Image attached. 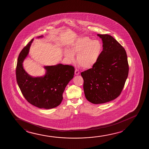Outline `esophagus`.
<instances>
[{
  "label": "esophagus",
  "mask_w": 149,
  "mask_h": 149,
  "mask_svg": "<svg viewBox=\"0 0 149 149\" xmlns=\"http://www.w3.org/2000/svg\"><path fill=\"white\" fill-rule=\"evenodd\" d=\"M75 74L76 75H79L80 74V72L79 71V70L76 69L75 70Z\"/></svg>",
  "instance_id": "34e87169"
}]
</instances>
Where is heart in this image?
Returning <instances> with one entry per match:
<instances>
[{
	"mask_svg": "<svg viewBox=\"0 0 149 149\" xmlns=\"http://www.w3.org/2000/svg\"><path fill=\"white\" fill-rule=\"evenodd\" d=\"M102 51V45L99 41L84 37L78 38L72 45L71 51H65V55L70 59L74 60V54H77L78 64L84 69H89L96 63Z\"/></svg>",
	"mask_w": 149,
	"mask_h": 149,
	"instance_id": "b5f03b06",
	"label": "heart"
}]
</instances>
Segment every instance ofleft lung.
I'll use <instances>...</instances> for the list:
<instances>
[{"mask_svg": "<svg viewBox=\"0 0 149 149\" xmlns=\"http://www.w3.org/2000/svg\"><path fill=\"white\" fill-rule=\"evenodd\" d=\"M103 41V50L96 63L81 73L86 99L102 104L120 95L128 77L129 65L126 52L110 35L98 34Z\"/></svg>", "mask_w": 149, "mask_h": 149, "instance_id": "left-lung-1", "label": "left lung"}]
</instances>
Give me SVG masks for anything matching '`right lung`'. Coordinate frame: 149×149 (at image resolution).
I'll return each instance as SVG.
<instances>
[{"label": "right lung", "mask_w": 149, "mask_h": 149, "mask_svg": "<svg viewBox=\"0 0 149 149\" xmlns=\"http://www.w3.org/2000/svg\"><path fill=\"white\" fill-rule=\"evenodd\" d=\"M33 40L19 55L16 69L17 82L29 103L40 108H54L61 103L65 86L73 78L75 68L71 65L58 64L45 66L46 74L44 77H33L29 75L23 69L22 63L29 54Z\"/></svg>", "instance_id": "obj_1"}]
</instances>
